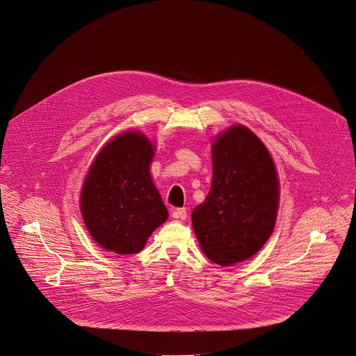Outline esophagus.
Listing matches in <instances>:
<instances>
[{"label": "esophagus", "mask_w": 356, "mask_h": 356, "mask_svg": "<svg viewBox=\"0 0 356 356\" xmlns=\"http://www.w3.org/2000/svg\"><path fill=\"white\" fill-rule=\"evenodd\" d=\"M173 218H187V209H186V207H181V209H177V210H175V211H173Z\"/></svg>", "instance_id": "1"}]
</instances>
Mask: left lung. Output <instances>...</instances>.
I'll list each match as a JSON object with an SVG mask.
<instances>
[{"instance_id":"1","label":"left lung","mask_w":356,"mask_h":356,"mask_svg":"<svg viewBox=\"0 0 356 356\" xmlns=\"http://www.w3.org/2000/svg\"><path fill=\"white\" fill-rule=\"evenodd\" d=\"M279 184L274 161L244 126L213 145V183L192 211V226L206 256L219 266L244 261L274 230Z\"/></svg>"}]
</instances>
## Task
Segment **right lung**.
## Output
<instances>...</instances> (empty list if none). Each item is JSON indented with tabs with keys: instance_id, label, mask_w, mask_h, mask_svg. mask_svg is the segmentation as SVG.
<instances>
[{
	"instance_id": "right-lung-1",
	"label": "right lung",
	"mask_w": 356,
	"mask_h": 356,
	"mask_svg": "<svg viewBox=\"0 0 356 356\" xmlns=\"http://www.w3.org/2000/svg\"><path fill=\"white\" fill-rule=\"evenodd\" d=\"M154 150L140 133L111 140L89 169L81 213L93 240L118 254L139 252L168 210L150 176Z\"/></svg>"
}]
</instances>
